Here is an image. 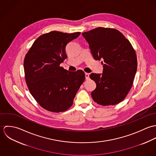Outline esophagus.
I'll return each mask as SVG.
<instances>
[{"instance_id":"obj_1","label":"esophagus","mask_w":156,"mask_h":156,"mask_svg":"<svg viewBox=\"0 0 156 156\" xmlns=\"http://www.w3.org/2000/svg\"><path fill=\"white\" fill-rule=\"evenodd\" d=\"M85 79L87 80L89 79V73H85Z\"/></svg>"}]
</instances>
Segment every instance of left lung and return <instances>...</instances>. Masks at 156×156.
I'll return each instance as SVG.
<instances>
[{
  "instance_id": "8db88e82",
  "label": "left lung",
  "mask_w": 156,
  "mask_h": 156,
  "mask_svg": "<svg viewBox=\"0 0 156 156\" xmlns=\"http://www.w3.org/2000/svg\"><path fill=\"white\" fill-rule=\"evenodd\" d=\"M95 60L102 59L101 74L91 73L96 83L91 92L94 101L101 106L121 102L132 87L137 70V56L130 41L119 30L98 27L82 34Z\"/></svg>"
}]
</instances>
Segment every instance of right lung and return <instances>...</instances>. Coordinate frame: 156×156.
Masks as SVG:
<instances>
[{
	"label": "right lung",
	"mask_w": 156,
	"mask_h": 156,
	"mask_svg": "<svg viewBox=\"0 0 156 156\" xmlns=\"http://www.w3.org/2000/svg\"><path fill=\"white\" fill-rule=\"evenodd\" d=\"M80 34L58 31L43 34L25 56L23 64L27 88L37 102L48 111L68 109L85 80L82 70L69 71L60 66L67 58V44Z\"/></svg>",
	"instance_id": "add662e5"
}]
</instances>
